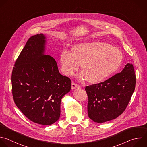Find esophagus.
Returning a JSON list of instances; mask_svg holds the SVG:
<instances>
[{
	"label": "esophagus",
	"instance_id": "esophagus-1",
	"mask_svg": "<svg viewBox=\"0 0 147 147\" xmlns=\"http://www.w3.org/2000/svg\"><path fill=\"white\" fill-rule=\"evenodd\" d=\"M80 88V86L78 85V84L74 83V82H72L71 83V89L73 90V89H75L76 88Z\"/></svg>",
	"mask_w": 147,
	"mask_h": 147
}]
</instances>
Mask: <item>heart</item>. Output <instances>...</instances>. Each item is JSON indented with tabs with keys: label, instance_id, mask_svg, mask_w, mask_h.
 <instances>
[{
	"label": "heart",
	"instance_id": "b5f03b06",
	"mask_svg": "<svg viewBox=\"0 0 147 147\" xmlns=\"http://www.w3.org/2000/svg\"><path fill=\"white\" fill-rule=\"evenodd\" d=\"M122 58V54L117 48L102 41H90L75 44L71 53L63 50L59 61L62 72L67 76L73 74L81 64L83 71L78 78L97 84L114 74L121 66Z\"/></svg>",
	"mask_w": 147,
	"mask_h": 147
}]
</instances>
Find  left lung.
<instances>
[{"label": "left lung", "instance_id": "left-lung-1", "mask_svg": "<svg viewBox=\"0 0 147 147\" xmlns=\"http://www.w3.org/2000/svg\"><path fill=\"white\" fill-rule=\"evenodd\" d=\"M132 64L127 63L122 71L99 84L86 86L88 114L95 122L103 123L117 118L128 105L136 86Z\"/></svg>", "mask_w": 147, "mask_h": 147}]
</instances>
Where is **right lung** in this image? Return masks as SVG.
Returning a JSON list of instances; mask_svg holds the SVG:
<instances>
[{"instance_id": "right-lung-1", "label": "right lung", "mask_w": 147, "mask_h": 147, "mask_svg": "<svg viewBox=\"0 0 147 147\" xmlns=\"http://www.w3.org/2000/svg\"><path fill=\"white\" fill-rule=\"evenodd\" d=\"M45 37H30L16 61L11 75L15 104L31 121L52 125L61 115V101L71 80L59 73L55 60L44 55Z\"/></svg>"}]
</instances>
